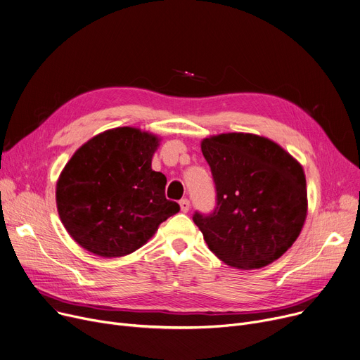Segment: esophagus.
<instances>
[{
    "mask_svg": "<svg viewBox=\"0 0 360 360\" xmlns=\"http://www.w3.org/2000/svg\"><path fill=\"white\" fill-rule=\"evenodd\" d=\"M180 209H181V212H183V213H187V212H188V209H190V202H188L187 199L180 200Z\"/></svg>",
    "mask_w": 360,
    "mask_h": 360,
    "instance_id": "34e87169",
    "label": "esophagus"
}]
</instances>
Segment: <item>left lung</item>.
I'll use <instances>...</instances> for the list:
<instances>
[{"label":"left lung","instance_id":"1","mask_svg":"<svg viewBox=\"0 0 360 360\" xmlns=\"http://www.w3.org/2000/svg\"><path fill=\"white\" fill-rule=\"evenodd\" d=\"M216 184V209L193 220L226 265L259 269L283 257L307 217L302 165L281 146L250 132L203 138Z\"/></svg>","mask_w":360,"mask_h":360}]
</instances>
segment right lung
<instances>
[{
    "label": "right lung",
    "instance_id": "add662e5",
    "mask_svg": "<svg viewBox=\"0 0 360 360\" xmlns=\"http://www.w3.org/2000/svg\"><path fill=\"white\" fill-rule=\"evenodd\" d=\"M161 138L134 127L106 129L85 143L56 183V205L68 233L102 257L132 254L180 210L165 199L167 179L151 169Z\"/></svg>",
    "mask_w": 360,
    "mask_h": 360
}]
</instances>
